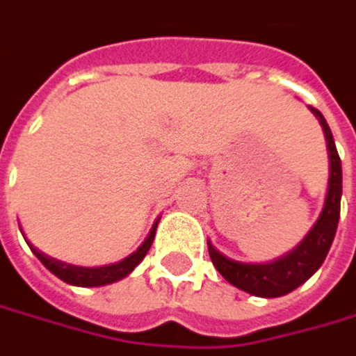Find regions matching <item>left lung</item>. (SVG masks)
<instances>
[{
  "mask_svg": "<svg viewBox=\"0 0 356 356\" xmlns=\"http://www.w3.org/2000/svg\"><path fill=\"white\" fill-rule=\"evenodd\" d=\"M310 113L318 118L323 127L324 138H326V149H328V189L318 220L310 227V232L302 238V241L292 248L288 254L272 261L264 264H250V261H238L234 258H227L220 250L207 240V250L213 266L218 268L221 276L236 288L252 296L260 298H278L292 290H296L300 284H304L321 266L332 245L337 225L341 218V197H343V167L341 157L337 153V145L330 133V127L326 124L324 116L308 106Z\"/></svg>",
  "mask_w": 356,
  "mask_h": 356,
  "instance_id": "obj_1",
  "label": "left lung"
}]
</instances>
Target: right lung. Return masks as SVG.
I'll return each instance as SVG.
<instances>
[{
    "label": "right lung",
    "mask_w": 356,
    "mask_h": 356,
    "mask_svg": "<svg viewBox=\"0 0 356 356\" xmlns=\"http://www.w3.org/2000/svg\"><path fill=\"white\" fill-rule=\"evenodd\" d=\"M157 223L153 225V229L149 232L147 240L143 241L136 252H133L131 256H127L124 260L116 261V264H106V266H96V268H86V266H74V264H66V261L56 260V258H50L46 256L44 252H40L35 245L30 243V240L24 238L28 241L30 250L35 254V258L42 261L54 276H58L60 280H64L66 284H72V286H84V288H96V286H106V284L118 282L122 278H127L136 266L143 261V258L147 256V252L151 250L153 245V240H155V232H157Z\"/></svg>",
    "instance_id": "obj_1"
}]
</instances>
